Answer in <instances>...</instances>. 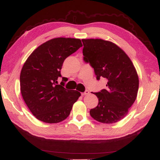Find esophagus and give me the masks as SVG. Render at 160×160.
<instances>
[{
  "label": "esophagus",
  "instance_id": "34e87169",
  "mask_svg": "<svg viewBox=\"0 0 160 160\" xmlns=\"http://www.w3.org/2000/svg\"><path fill=\"white\" fill-rule=\"evenodd\" d=\"M89 93V91L88 90H85V91H84L83 92H81V95L82 96H83V95H88Z\"/></svg>",
  "mask_w": 160,
  "mask_h": 160
}]
</instances>
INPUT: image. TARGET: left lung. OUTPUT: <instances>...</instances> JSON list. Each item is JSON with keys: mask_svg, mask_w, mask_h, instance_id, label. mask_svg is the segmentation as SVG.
Returning <instances> with one entry per match:
<instances>
[{"mask_svg": "<svg viewBox=\"0 0 160 160\" xmlns=\"http://www.w3.org/2000/svg\"><path fill=\"white\" fill-rule=\"evenodd\" d=\"M82 42L83 61L93 68L97 80L104 78L107 81L106 88L94 92L99 102L90 109V116L107 124L119 121L126 116L137 98L138 77L133 63L111 42L83 39Z\"/></svg>", "mask_w": 160, "mask_h": 160, "instance_id": "left-lung-1", "label": "left lung"}]
</instances>
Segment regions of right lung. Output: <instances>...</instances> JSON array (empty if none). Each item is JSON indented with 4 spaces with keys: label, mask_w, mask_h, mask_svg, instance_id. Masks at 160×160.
<instances>
[{
    "label": "right lung",
    "mask_w": 160,
    "mask_h": 160,
    "mask_svg": "<svg viewBox=\"0 0 160 160\" xmlns=\"http://www.w3.org/2000/svg\"><path fill=\"white\" fill-rule=\"evenodd\" d=\"M82 47L79 39L58 38L46 42L33 52L20 74L21 92L32 115L47 123H57L67 118L72 106L81 95L77 90L61 84V70L65 60Z\"/></svg>",
    "instance_id": "1"
}]
</instances>
